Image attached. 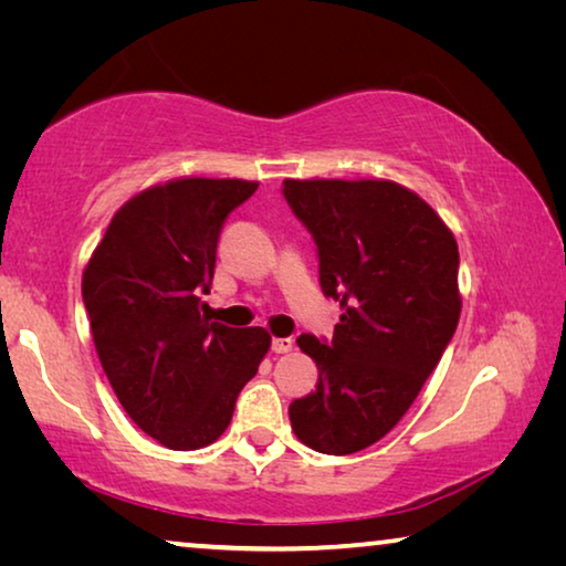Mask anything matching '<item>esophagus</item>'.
Here are the masks:
<instances>
[{"instance_id":"34e87169","label":"esophagus","mask_w":566,"mask_h":566,"mask_svg":"<svg viewBox=\"0 0 566 566\" xmlns=\"http://www.w3.org/2000/svg\"><path fill=\"white\" fill-rule=\"evenodd\" d=\"M292 349H294V339L292 337H276V339H272V352L286 354V352H292Z\"/></svg>"}]
</instances>
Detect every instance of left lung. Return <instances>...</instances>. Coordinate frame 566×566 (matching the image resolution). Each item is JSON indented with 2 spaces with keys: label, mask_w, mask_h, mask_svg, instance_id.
Segmentation results:
<instances>
[{
  "label": "left lung",
  "mask_w": 566,
  "mask_h": 566,
  "mask_svg": "<svg viewBox=\"0 0 566 566\" xmlns=\"http://www.w3.org/2000/svg\"><path fill=\"white\" fill-rule=\"evenodd\" d=\"M282 195L317 244L322 292L342 306L332 342L296 339L319 381L290 405L292 429L314 452L354 454L395 429L454 337L457 239L397 181L284 179Z\"/></svg>",
  "instance_id": "left-lung-1"
}]
</instances>
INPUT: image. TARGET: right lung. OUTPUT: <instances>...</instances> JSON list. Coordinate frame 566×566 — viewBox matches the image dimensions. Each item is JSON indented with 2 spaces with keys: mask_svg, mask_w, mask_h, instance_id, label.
I'll return each instance as SVG.
<instances>
[{
  "mask_svg": "<svg viewBox=\"0 0 566 566\" xmlns=\"http://www.w3.org/2000/svg\"><path fill=\"white\" fill-rule=\"evenodd\" d=\"M256 181L187 177L132 197L82 276L94 347L119 405L142 432L179 452L222 437L272 337L209 322L224 219Z\"/></svg>",
  "mask_w": 566,
  "mask_h": 566,
  "instance_id": "add662e5",
  "label": "right lung"
}]
</instances>
